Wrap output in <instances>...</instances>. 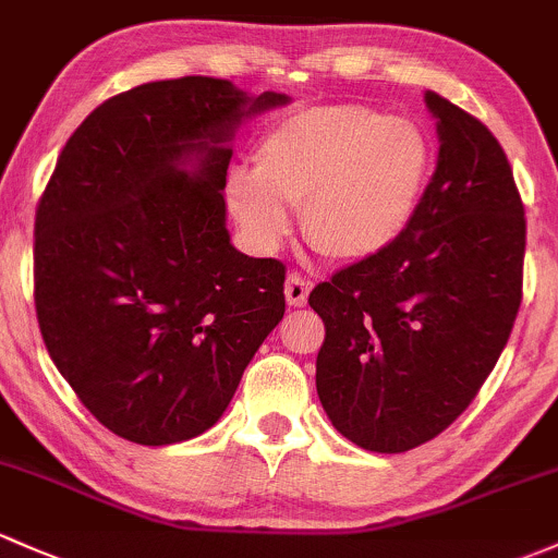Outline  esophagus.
<instances>
[{"label":"esophagus","mask_w":558,"mask_h":558,"mask_svg":"<svg viewBox=\"0 0 558 558\" xmlns=\"http://www.w3.org/2000/svg\"><path fill=\"white\" fill-rule=\"evenodd\" d=\"M308 292H311V284L301 277V274H290V277H287V281H284L287 303L295 305V308H301V305L308 303Z\"/></svg>","instance_id":"1"}]
</instances>
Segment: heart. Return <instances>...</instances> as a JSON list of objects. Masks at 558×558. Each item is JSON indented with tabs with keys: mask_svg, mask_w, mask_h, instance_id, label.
<instances>
[{
	"mask_svg": "<svg viewBox=\"0 0 558 558\" xmlns=\"http://www.w3.org/2000/svg\"><path fill=\"white\" fill-rule=\"evenodd\" d=\"M434 143L415 119L373 106H314L260 137L255 172L233 170L229 207L257 250L279 247L301 207L311 247L340 263L373 260L404 236L434 175Z\"/></svg>",
	"mask_w": 558,
	"mask_h": 558,
	"instance_id": "obj_1",
	"label": "heart"
}]
</instances>
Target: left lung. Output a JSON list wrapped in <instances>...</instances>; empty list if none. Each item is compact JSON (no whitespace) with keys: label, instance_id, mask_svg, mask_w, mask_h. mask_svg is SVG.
<instances>
[{"label":"left lung","instance_id":"obj_1","mask_svg":"<svg viewBox=\"0 0 558 558\" xmlns=\"http://www.w3.org/2000/svg\"><path fill=\"white\" fill-rule=\"evenodd\" d=\"M425 106L439 157L417 218L391 250L308 298L327 329L322 407L369 452L439 436L493 373L521 303L526 220L506 151L441 95L425 89Z\"/></svg>","mask_w":558,"mask_h":558}]
</instances>
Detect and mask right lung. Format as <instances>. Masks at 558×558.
<instances>
[{
    "instance_id": "right-lung-1",
    "label": "right lung",
    "mask_w": 558,
    "mask_h": 558,
    "mask_svg": "<svg viewBox=\"0 0 558 558\" xmlns=\"http://www.w3.org/2000/svg\"><path fill=\"white\" fill-rule=\"evenodd\" d=\"M290 104L229 80L148 82L69 137L34 223V301L52 362L122 439L178 445L220 421L284 316V266L226 229L231 141Z\"/></svg>"
}]
</instances>
